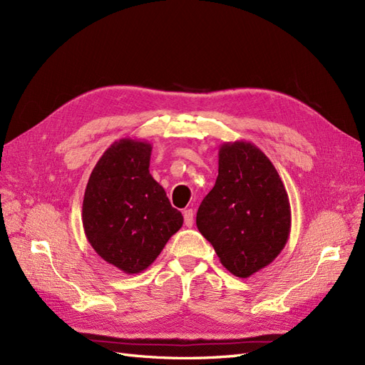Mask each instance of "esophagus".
<instances>
[{
    "instance_id": "34e87169",
    "label": "esophagus",
    "mask_w": 365,
    "mask_h": 365,
    "mask_svg": "<svg viewBox=\"0 0 365 365\" xmlns=\"http://www.w3.org/2000/svg\"><path fill=\"white\" fill-rule=\"evenodd\" d=\"M184 224L185 227H192L193 225V210L192 208H187L184 210Z\"/></svg>"
}]
</instances>
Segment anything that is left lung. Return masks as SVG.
I'll return each mask as SVG.
<instances>
[{
    "instance_id": "obj_1",
    "label": "left lung",
    "mask_w": 365,
    "mask_h": 365,
    "mask_svg": "<svg viewBox=\"0 0 365 365\" xmlns=\"http://www.w3.org/2000/svg\"><path fill=\"white\" fill-rule=\"evenodd\" d=\"M200 233L220 263L247 279L268 267L291 233L288 192L264 153L250 141L219 148L216 184L196 213Z\"/></svg>"
}]
</instances>
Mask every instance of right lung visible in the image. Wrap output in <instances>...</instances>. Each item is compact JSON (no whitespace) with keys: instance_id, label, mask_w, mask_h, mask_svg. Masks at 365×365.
Returning <instances> with one entry per match:
<instances>
[{"instance_id":"1","label":"right lung","mask_w":365,"mask_h":365,"mask_svg":"<svg viewBox=\"0 0 365 365\" xmlns=\"http://www.w3.org/2000/svg\"><path fill=\"white\" fill-rule=\"evenodd\" d=\"M150 153L148 141H114L85 189V236L98 256L125 274L145 271L184 222L149 172Z\"/></svg>"}]
</instances>
